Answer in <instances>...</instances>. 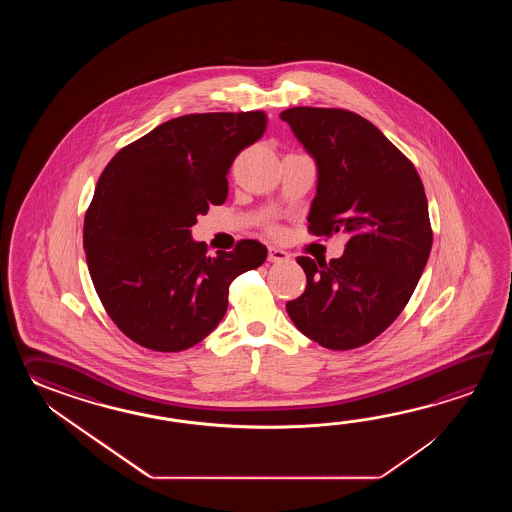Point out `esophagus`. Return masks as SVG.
<instances>
[{
    "instance_id": "obj_1",
    "label": "esophagus",
    "mask_w": 512,
    "mask_h": 512,
    "mask_svg": "<svg viewBox=\"0 0 512 512\" xmlns=\"http://www.w3.org/2000/svg\"><path fill=\"white\" fill-rule=\"evenodd\" d=\"M287 260H289V254L283 251V249L269 247V261H272V263H283V261Z\"/></svg>"
}]
</instances>
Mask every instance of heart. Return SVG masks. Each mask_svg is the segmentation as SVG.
Listing matches in <instances>:
<instances>
[{"label": "heart", "mask_w": 512, "mask_h": 512, "mask_svg": "<svg viewBox=\"0 0 512 512\" xmlns=\"http://www.w3.org/2000/svg\"><path fill=\"white\" fill-rule=\"evenodd\" d=\"M271 234H274V236H276V234H280V229H278V227H271Z\"/></svg>", "instance_id": "heart-1"}]
</instances>
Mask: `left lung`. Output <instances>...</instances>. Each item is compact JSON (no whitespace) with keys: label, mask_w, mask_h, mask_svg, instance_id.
Listing matches in <instances>:
<instances>
[{"label":"left lung","mask_w":512,"mask_h":512,"mask_svg":"<svg viewBox=\"0 0 512 512\" xmlns=\"http://www.w3.org/2000/svg\"><path fill=\"white\" fill-rule=\"evenodd\" d=\"M280 119L318 168L309 232L349 234L329 263L296 258L307 285L287 315L324 348H360L392 326L425 271L434 240L425 186L412 161L353 111L302 106Z\"/></svg>","instance_id":"8db88e82"}]
</instances>
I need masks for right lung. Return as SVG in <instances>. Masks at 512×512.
I'll return each instance as SVG.
<instances>
[{
  "instance_id": "add662e5",
  "label": "right lung",
  "mask_w": 512,
  "mask_h": 512,
  "mask_svg": "<svg viewBox=\"0 0 512 512\" xmlns=\"http://www.w3.org/2000/svg\"><path fill=\"white\" fill-rule=\"evenodd\" d=\"M265 128L263 111L183 115L124 146L98 177L87 269L109 318L142 348L196 346L227 313L232 280L267 258L256 240L208 256L190 232L225 203L230 166Z\"/></svg>"
}]
</instances>
